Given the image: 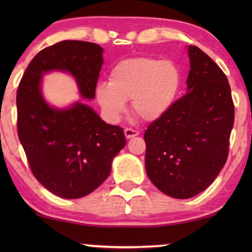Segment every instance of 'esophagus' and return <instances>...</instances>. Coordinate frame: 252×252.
Here are the masks:
<instances>
[{
  "instance_id": "obj_1",
  "label": "esophagus",
  "mask_w": 252,
  "mask_h": 252,
  "mask_svg": "<svg viewBox=\"0 0 252 252\" xmlns=\"http://www.w3.org/2000/svg\"><path fill=\"white\" fill-rule=\"evenodd\" d=\"M124 133H125L126 139H132V137L139 135V132L133 128H126L125 130H124Z\"/></svg>"
}]
</instances>
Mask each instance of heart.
I'll list each match as a JSON object with an SVG mask.
<instances>
[{
  "label": "heart",
  "instance_id": "1",
  "mask_svg": "<svg viewBox=\"0 0 252 252\" xmlns=\"http://www.w3.org/2000/svg\"><path fill=\"white\" fill-rule=\"evenodd\" d=\"M181 82V71L173 61L132 57L111 68L109 82L96 86L95 97L109 122H119L126 111L127 99L139 118L155 122L174 104Z\"/></svg>",
  "mask_w": 252,
  "mask_h": 252
}]
</instances>
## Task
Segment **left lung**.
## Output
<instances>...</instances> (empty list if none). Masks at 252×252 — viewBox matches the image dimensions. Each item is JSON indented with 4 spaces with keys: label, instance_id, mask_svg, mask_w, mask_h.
Listing matches in <instances>:
<instances>
[{
    "label": "left lung",
    "instance_id": "1",
    "mask_svg": "<svg viewBox=\"0 0 252 252\" xmlns=\"http://www.w3.org/2000/svg\"><path fill=\"white\" fill-rule=\"evenodd\" d=\"M187 94L144 132L146 171L161 192L190 198L215 181L228 156L234 104L226 75L208 55L188 47Z\"/></svg>",
    "mask_w": 252,
    "mask_h": 252
}]
</instances>
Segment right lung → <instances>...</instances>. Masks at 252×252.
<instances>
[{
  "instance_id": "1",
  "label": "right lung",
  "mask_w": 252,
  "mask_h": 252,
  "mask_svg": "<svg viewBox=\"0 0 252 252\" xmlns=\"http://www.w3.org/2000/svg\"><path fill=\"white\" fill-rule=\"evenodd\" d=\"M102 55L96 43L61 41L36 54L17 89V129L31 170L44 188L63 198L84 197L101 186L126 139L123 128L103 122L85 103L50 105L41 91L42 77L53 71L70 73L81 97L93 99Z\"/></svg>"
}]
</instances>
